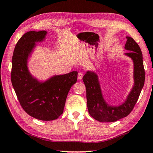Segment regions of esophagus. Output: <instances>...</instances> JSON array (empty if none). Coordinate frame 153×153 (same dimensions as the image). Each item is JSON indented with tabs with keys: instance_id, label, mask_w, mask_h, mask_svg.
<instances>
[{
	"instance_id": "1",
	"label": "esophagus",
	"mask_w": 153,
	"mask_h": 153,
	"mask_svg": "<svg viewBox=\"0 0 153 153\" xmlns=\"http://www.w3.org/2000/svg\"><path fill=\"white\" fill-rule=\"evenodd\" d=\"M83 73H82V72H79L78 73V79H79V80H81L82 78H83Z\"/></svg>"
}]
</instances>
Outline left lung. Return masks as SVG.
<instances>
[{
    "label": "left lung",
    "instance_id": "obj_1",
    "mask_svg": "<svg viewBox=\"0 0 153 153\" xmlns=\"http://www.w3.org/2000/svg\"><path fill=\"white\" fill-rule=\"evenodd\" d=\"M125 48L129 52L126 55L134 62V85L124 103L119 106H110L105 103L101 94L97 75L87 72L83 77L86 88V98L90 116L100 122H114L129 114L138 100L144 85L145 70L142 52L137 42L131 37L126 36Z\"/></svg>",
    "mask_w": 153,
    "mask_h": 153
}]
</instances>
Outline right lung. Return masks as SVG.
Segmentation results:
<instances>
[{
	"instance_id": "right-lung-1",
	"label": "right lung",
	"mask_w": 153,
	"mask_h": 153,
	"mask_svg": "<svg viewBox=\"0 0 153 153\" xmlns=\"http://www.w3.org/2000/svg\"><path fill=\"white\" fill-rule=\"evenodd\" d=\"M46 34V31H30L19 40L12 56L11 81L21 107L29 115L39 120L52 121L63 114L78 72L54 76L42 83L33 78L27 67V58L35 42L43 41Z\"/></svg>"
}]
</instances>
